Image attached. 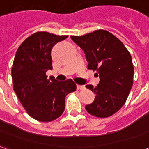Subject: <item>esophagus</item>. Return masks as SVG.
Listing matches in <instances>:
<instances>
[{"label":"esophagus","instance_id":"1","mask_svg":"<svg viewBox=\"0 0 149 149\" xmlns=\"http://www.w3.org/2000/svg\"><path fill=\"white\" fill-rule=\"evenodd\" d=\"M77 89H84V85H79V84H77Z\"/></svg>","mask_w":149,"mask_h":149}]
</instances>
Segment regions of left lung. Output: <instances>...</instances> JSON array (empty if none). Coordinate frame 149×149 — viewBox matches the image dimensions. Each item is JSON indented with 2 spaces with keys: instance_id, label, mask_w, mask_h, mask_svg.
<instances>
[{
  "instance_id": "left-lung-1",
  "label": "left lung",
  "mask_w": 149,
  "mask_h": 149,
  "mask_svg": "<svg viewBox=\"0 0 149 149\" xmlns=\"http://www.w3.org/2000/svg\"><path fill=\"white\" fill-rule=\"evenodd\" d=\"M71 38L84 51L88 68L97 71L100 77L97 87L86 85L96 97L85 109L100 118L113 115L125 104L132 87L134 68L130 53L117 37L103 29Z\"/></svg>"
}]
</instances>
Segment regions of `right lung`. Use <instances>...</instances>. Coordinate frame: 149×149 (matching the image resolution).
<instances>
[{
  "mask_svg": "<svg viewBox=\"0 0 149 149\" xmlns=\"http://www.w3.org/2000/svg\"><path fill=\"white\" fill-rule=\"evenodd\" d=\"M67 37L37 32L21 44L15 55L11 72L15 93L28 114L39 121L61 116L65 97L77 89L71 79L58 81L46 76V72L52 69V47Z\"/></svg>",
  "mask_w": 149,
  "mask_h": 149,
  "instance_id": "obj_1",
  "label": "right lung"
}]
</instances>
